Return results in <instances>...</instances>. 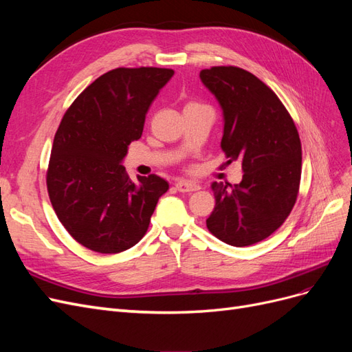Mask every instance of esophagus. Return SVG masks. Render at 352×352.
Instances as JSON below:
<instances>
[{
    "label": "esophagus",
    "instance_id": "1",
    "mask_svg": "<svg viewBox=\"0 0 352 352\" xmlns=\"http://www.w3.org/2000/svg\"><path fill=\"white\" fill-rule=\"evenodd\" d=\"M175 186H176L179 192H194V190L201 189V186L198 184L189 182V180H179V182H176Z\"/></svg>",
    "mask_w": 352,
    "mask_h": 352
}]
</instances>
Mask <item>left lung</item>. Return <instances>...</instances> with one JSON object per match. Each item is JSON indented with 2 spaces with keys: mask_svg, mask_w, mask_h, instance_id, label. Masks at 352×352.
Listing matches in <instances>:
<instances>
[{
  "mask_svg": "<svg viewBox=\"0 0 352 352\" xmlns=\"http://www.w3.org/2000/svg\"><path fill=\"white\" fill-rule=\"evenodd\" d=\"M223 110L221 150L241 162V184L212 182L208 230L232 247L269 238L292 211L301 180V141L291 114L267 85L235 66L199 73Z\"/></svg>",
  "mask_w": 352,
  "mask_h": 352,
  "instance_id": "left-lung-1",
  "label": "left lung"
}]
</instances>
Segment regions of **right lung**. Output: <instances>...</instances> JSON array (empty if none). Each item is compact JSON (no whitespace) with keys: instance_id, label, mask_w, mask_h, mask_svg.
<instances>
[{"instance_id":"obj_1","label":"right lung","mask_w":352,"mask_h":352,"mask_svg":"<svg viewBox=\"0 0 352 352\" xmlns=\"http://www.w3.org/2000/svg\"><path fill=\"white\" fill-rule=\"evenodd\" d=\"M172 69L119 67L95 79L63 116L47 172L61 225L101 254L132 248L146 233L168 184L157 175L129 179L122 164L140 140L145 116Z\"/></svg>"}]
</instances>
